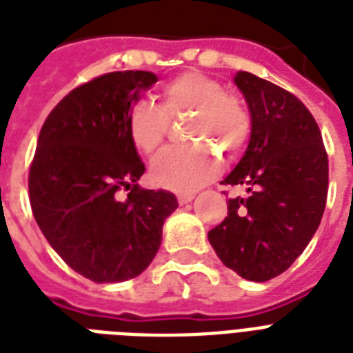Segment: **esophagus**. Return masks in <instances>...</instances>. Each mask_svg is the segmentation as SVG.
<instances>
[{
	"instance_id": "obj_1",
	"label": "esophagus",
	"mask_w": 353,
	"mask_h": 353,
	"mask_svg": "<svg viewBox=\"0 0 353 353\" xmlns=\"http://www.w3.org/2000/svg\"><path fill=\"white\" fill-rule=\"evenodd\" d=\"M194 199V194H177V201L179 205H187Z\"/></svg>"
}]
</instances>
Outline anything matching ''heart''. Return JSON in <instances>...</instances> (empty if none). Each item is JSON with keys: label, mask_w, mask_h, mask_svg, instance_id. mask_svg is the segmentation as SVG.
<instances>
[{"label": "heart", "mask_w": 353, "mask_h": 353, "mask_svg": "<svg viewBox=\"0 0 353 353\" xmlns=\"http://www.w3.org/2000/svg\"><path fill=\"white\" fill-rule=\"evenodd\" d=\"M192 113L188 139L205 141L214 148L234 154L247 143L251 119L236 97L227 95L218 80L199 71H185L161 88V104L139 101L130 112L128 133L144 154H155L165 141L168 119ZM220 172V161L207 146L170 148L152 163L150 177L157 187L190 192Z\"/></svg>", "instance_id": "heart-1"}]
</instances>
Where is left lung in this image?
Here are the masks:
<instances>
[{"label":"left lung","mask_w":353,"mask_h":353,"mask_svg":"<svg viewBox=\"0 0 353 353\" xmlns=\"http://www.w3.org/2000/svg\"><path fill=\"white\" fill-rule=\"evenodd\" d=\"M234 84L251 113V139L223 185H243L227 218L209 231L218 258L241 279L284 273L319 229L328 196V155L321 130L290 91L238 71Z\"/></svg>","instance_id":"left-lung-1"}]
</instances>
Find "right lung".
I'll use <instances>...</instances> for the list:
<instances>
[{
    "label": "right lung",
    "mask_w": 353,
    "mask_h": 353,
    "mask_svg": "<svg viewBox=\"0 0 353 353\" xmlns=\"http://www.w3.org/2000/svg\"><path fill=\"white\" fill-rule=\"evenodd\" d=\"M155 82L150 71H115L79 85L49 113L36 144V223L69 268L99 284L143 273L177 209L168 190L139 188L144 163L128 133L139 93ZM121 190H130L126 199Z\"/></svg>",
    "instance_id": "add662e5"
}]
</instances>
